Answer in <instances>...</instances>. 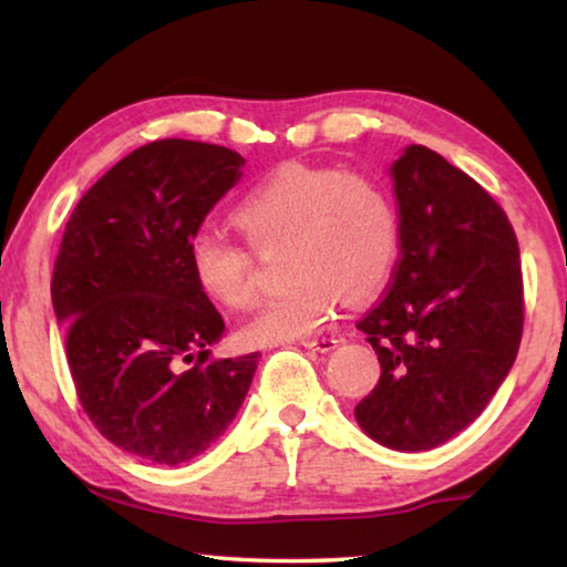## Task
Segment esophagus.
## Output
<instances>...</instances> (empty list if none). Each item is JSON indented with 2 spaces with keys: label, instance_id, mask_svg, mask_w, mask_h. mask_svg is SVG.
Instances as JSON below:
<instances>
[{
  "label": "esophagus",
  "instance_id": "1",
  "mask_svg": "<svg viewBox=\"0 0 567 567\" xmlns=\"http://www.w3.org/2000/svg\"><path fill=\"white\" fill-rule=\"evenodd\" d=\"M300 344H302V348H307V350L330 352V350H334V344H338V340H334V338H318V340H302Z\"/></svg>",
  "mask_w": 567,
  "mask_h": 567
}]
</instances>
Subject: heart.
<instances>
[{
  "label": "heart",
  "mask_w": 567,
  "mask_h": 567,
  "mask_svg": "<svg viewBox=\"0 0 567 567\" xmlns=\"http://www.w3.org/2000/svg\"><path fill=\"white\" fill-rule=\"evenodd\" d=\"M255 249L285 243L292 280L245 322L257 344L320 332L340 297L360 305L385 290L400 255V209L382 182L340 167L290 162L247 192L235 209ZM189 270L209 300L245 307L255 297V257L247 245L199 233L189 243Z\"/></svg>",
  "instance_id": "obj_1"
}]
</instances>
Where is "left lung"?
<instances>
[{
    "instance_id": "1",
    "label": "left lung",
    "mask_w": 567,
    "mask_h": 567,
    "mask_svg": "<svg viewBox=\"0 0 567 567\" xmlns=\"http://www.w3.org/2000/svg\"><path fill=\"white\" fill-rule=\"evenodd\" d=\"M400 260L358 322L380 380L354 408L392 450H430L467 427L511 372L523 338L520 247L503 207L437 152L395 165Z\"/></svg>"
}]
</instances>
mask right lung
<instances>
[{
    "label": "right lung",
    "instance_id": "right-lung-1",
    "mask_svg": "<svg viewBox=\"0 0 567 567\" xmlns=\"http://www.w3.org/2000/svg\"><path fill=\"white\" fill-rule=\"evenodd\" d=\"M243 165L207 142H150L94 182L64 227L52 305L76 398L112 445L150 463L205 453L257 370L260 352L209 350L225 320L189 270L192 237Z\"/></svg>",
    "mask_w": 567,
    "mask_h": 567
}]
</instances>
